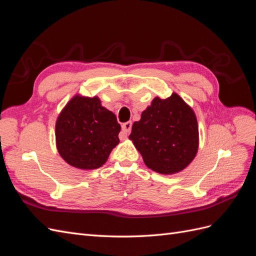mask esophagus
I'll return each mask as SVG.
<instances>
[{"instance_id": "esophagus-1", "label": "esophagus", "mask_w": 256, "mask_h": 256, "mask_svg": "<svg viewBox=\"0 0 256 256\" xmlns=\"http://www.w3.org/2000/svg\"><path fill=\"white\" fill-rule=\"evenodd\" d=\"M131 128H132V122H124L122 125V136H127V134L131 131ZM122 138V136H120Z\"/></svg>"}]
</instances>
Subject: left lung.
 Segmentation results:
<instances>
[{
	"label": "left lung",
	"instance_id": "8db88e82",
	"mask_svg": "<svg viewBox=\"0 0 256 256\" xmlns=\"http://www.w3.org/2000/svg\"><path fill=\"white\" fill-rule=\"evenodd\" d=\"M129 138L147 168L160 174H175L187 168L198 148L196 116L176 92L154 98L134 122Z\"/></svg>",
	"mask_w": 256,
	"mask_h": 256
}]
</instances>
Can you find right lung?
<instances>
[{"mask_svg":"<svg viewBox=\"0 0 256 256\" xmlns=\"http://www.w3.org/2000/svg\"><path fill=\"white\" fill-rule=\"evenodd\" d=\"M120 131L116 116L98 97L76 95L58 118L56 147L68 164L80 170L98 168L120 143Z\"/></svg>","mask_w":256,"mask_h":256,"instance_id":"add662e5","label":"right lung"}]
</instances>
